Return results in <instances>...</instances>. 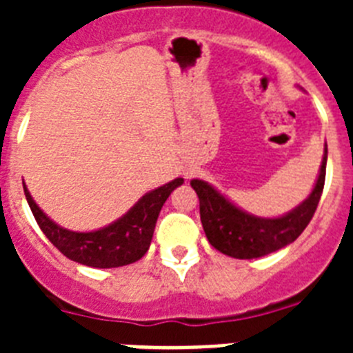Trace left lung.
Listing matches in <instances>:
<instances>
[{"label": "left lung", "mask_w": 353, "mask_h": 353, "mask_svg": "<svg viewBox=\"0 0 353 353\" xmlns=\"http://www.w3.org/2000/svg\"><path fill=\"white\" fill-rule=\"evenodd\" d=\"M327 145L313 191L301 205L281 217H258L233 205L203 180H191L199 198V215L208 242L226 256L239 260L267 256L292 244L313 219L325 183Z\"/></svg>", "instance_id": "obj_1"}]
</instances>
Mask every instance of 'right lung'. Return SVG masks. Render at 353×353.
I'll use <instances>...</instances> for the list:
<instances>
[{"mask_svg":"<svg viewBox=\"0 0 353 353\" xmlns=\"http://www.w3.org/2000/svg\"><path fill=\"white\" fill-rule=\"evenodd\" d=\"M182 183L183 179H174L146 192L125 215L95 232H70L67 228H61L40 210L35 199L31 198L26 183L24 194L43 235L68 260L95 269H113L134 263L145 256L162 205Z\"/></svg>","mask_w":353,"mask_h":353,"instance_id":"obj_1","label":"right lung"}]
</instances>
